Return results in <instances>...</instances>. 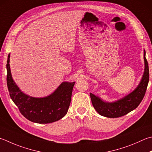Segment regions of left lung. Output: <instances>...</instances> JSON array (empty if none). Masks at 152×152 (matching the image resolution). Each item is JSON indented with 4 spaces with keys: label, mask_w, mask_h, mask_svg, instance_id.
Instances as JSON below:
<instances>
[{
    "label": "left lung",
    "mask_w": 152,
    "mask_h": 152,
    "mask_svg": "<svg viewBox=\"0 0 152 152\" xmlns=\"http://www.w3.org/2000/svg\"><path fill=\"white\" fill-rule=\"evenodd\" d=\"M145 71L138 86L133 92L114 103H106L90 93V98L94 107L99 114L107 118H119L136 109L141 103L147 90L149 82V66L144 51Z\"/></svg>",
    "instance_id": "left-lung-1"
}]
</instances>
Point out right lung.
I'll return each instance as SVG.
<instances>
[{"label": "right lung", "mask_w": 152, "mask_h": 152, "mask_svg": "<svg viewBox=\"0 0 152 152\" xmlns=\"http://www.w3.org/2000/svg\"><path fill=\"white\" fill-rule=\"evenodd\" d=\"M8 56L7 83L11 99L21 114L30 122L48 124L61 119L67 114L75 82H63L50 96L42 98L30 97L19 90L11 76Z\"/></svg>", "instance_id": "obj_1"}]
</instances>
